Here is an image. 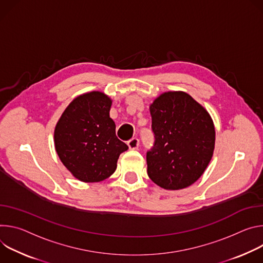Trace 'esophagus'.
<instances>
[{"instance_id": "1", "label": "esophagus", "mask_w": 263, "mask_h": 263, "mask_svg": "<svg viewBox=\"0 0 263 263\" xmlns=\"http://www.w3.org/2000/svg\"><path fill=\"white\" fill-rule=\"evenodd\" d=\"M139 139L138 138H133L132 140H129L128 142H127V145H128V148L130 149V151H134V149H138V147H139Z\"/></svg>"}]
</instances>
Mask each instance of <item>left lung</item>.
Wrapping results in <instances>:
<instances>
[{
  "instance_id": "left-lung-1",
  "label": "left lung",
  "mask_w": 263,
  "mask_h": 263,
  "mask_svg": "<svg viewBox=\"0 0 263 263\" xmlns=\"http://www.w3.org/2000/svg\"><path fill=\"white\" fill-rule=\"evenodd\" d=\"M156 142L147 153L149 179L180 190L205 172L214 152L215 127L208 110L182 91L161 94L149 105Z\"/></svg>"
}]
</instances>
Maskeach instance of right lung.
Segmentation results:
<instances>
[{
	"instance_id": "add662e5",
	"label": "right lung",
	"mask_w": 263,
	"mask_h": 263,
	"mask_svg": "<svg viewBox=\"0 0 263 263\" xmlns=\"http://www.w3.org/2000/svg\"><path fill=\"white\" fill-rule=\"evenodd\" d=\"M111 102L103 92L81 94L73 99L56 123V154L81 182L97 183L109 178L119 156L128 149L116 136V124L109 117Z\"/></svg>"
}]
</instances>
